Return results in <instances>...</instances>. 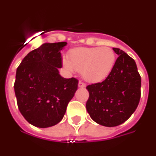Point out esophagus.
Wrapping results in <instances>:
<instances>
[{
  "label": "esophagus",
  "mask_w": 156,
  "mask_h": 156,
  "mask_svg": "<svg viewBox=\"0 0 156 156\" xmlns=\"http://www.w3.org/2000/svg\"><path fill=\"white\" fill-rule=\"evenodd\" d=\"M78 86H79V87H80V88H84L85 87H86V84H85L83 82H82V81H79Z\"/></svg>",
  "instance_id": "34e87169"
}]
</instances>
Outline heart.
I'll return each instance as SVG.
<instances>
[{
  "mask_svg": "<svg viewBox=\"0 0 156 156\" xmlns=\"http://www.w3.org/2000/svg\"><path fill=\"white\" fill-rule=\"evenodd\" d=\"M69 59H63V66L69 71H81L89 82L105 80L113 69L116 55L109 47L77 48L70 51Z\"/></svg>",
  "mask_w": 156,
  "mask_h": 156,
  "instance_id": "b5f03b06",
  "label": "heart"
}]
</instances>
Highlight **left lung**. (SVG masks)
Wrapping results in <instances>:
<instances>
[{"label":"left lung","instance_id":"left-lung-1","mask_svg":"<svg viewBox=\"0 0 156 156\" xmlns=\"http://www.w3.org/2000/svg\"><path fill=\"white\" fill-rule=\"evenodd\" d=\"M115 66L104 81L88 85L86 108L90 118L101 126L112 127L127 120L140 101L141 79L135 61L119 48Z\"/></svg>","mask_w":156,"mask_h":156}]
</instances>
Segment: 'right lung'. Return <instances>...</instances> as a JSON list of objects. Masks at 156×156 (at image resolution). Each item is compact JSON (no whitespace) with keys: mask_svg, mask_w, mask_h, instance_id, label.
<instances>
[{"mask_svg":"<svg viewBox=\"0 0 156 156\" xmlns=\"http://www.w3.org/2000/svg\"><path fill=\"white\" fill-rule=\"evenodd\" d=\"M66 42L45 43L23 58L16 70L14 89L19 109L33 126L46 128L62 119L78 87L76 78L59 74L61 51Z\"/></svg>","mask_w":156,"mask_h":156,"instance_id":"add662e5","label":"right lung"}]
</instances>
